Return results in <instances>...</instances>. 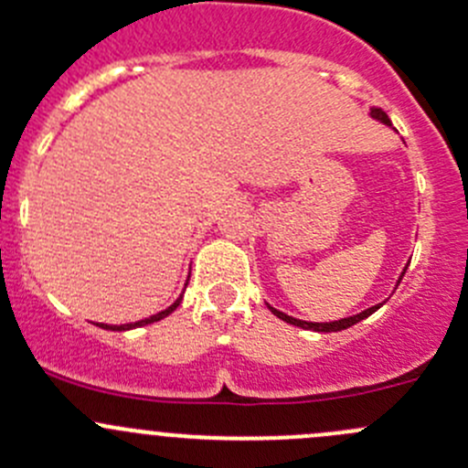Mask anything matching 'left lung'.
Listing matches in <instances>:
<instances>
[{
  "label": "left lung",
  "instance_id": "1",
  "mask_svg": "<svg viewBox=\"0 0 468 468\" xmlns=\"http://www.w3.org/2000/svg\"><path fill=\"white\" fill-rule=\"evenodd\" d=\"M371 117H376V120H380L382 124H389V126H391V122H389V117H387V112H385V111H380V108H371ZM403 273H405V271H403ZM400 278H403V276H400ZM400 278H399V282H400ZM378 308H380V305H374V308H367L365 313L353 314V317H346V319H339V322L313 324V322H301V319L290 317V314L281 313V310H276V308H271V305H269V310H271V313L276 314L278 319H282V322H287V324H292V325H299V328L317 330V333H337V330L351 328L353 324H357V322H362V319H367V317H369V314H374L376 310H378Z\"/></svg>",
  "mask_w": 468,
  "mask_h": 468
}]
</instances>
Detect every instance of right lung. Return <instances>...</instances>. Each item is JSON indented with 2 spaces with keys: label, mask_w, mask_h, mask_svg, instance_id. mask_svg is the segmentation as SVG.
Segmentation results:
<instances>
[{
  "label": "right lung",
  "mask_w": 468,
  "mask_h": 468,
  "mask_svg": "<svg viewBox=\"0 0 468 468\" xmlns=\"http://www.w3.org/2000/svg\"><path fill=\"white\" fill-rule=\"evenodd\" d=\"M183 299V296H181ZM181 299L176 301V303L174 305H169L167 310H163V313H158V314H154V317H146V319H143V322H135V324H126V325H106V324H101V328H106V330H129V328H138V325H146V324H154V322H160V319L163 317H167V314H172L174 310L178 308V303H181Z\"/></svg>",
  "instance_id": "obj_1"
}]
</instances>
